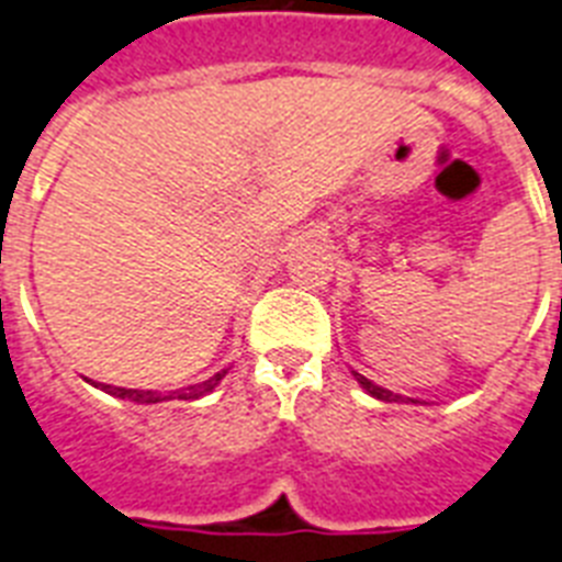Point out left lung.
<instances>
[{
	"instance_id": "obj_1",
	"label": "left lung",
	"mask_w": 562,
	"mask_h": 562,
	"mask_svg": "<svg viewBox=\"0 0 562 562\" xmlns=\"http://www.w3.org/2000/svg\"><path fill=\"white\" fill-rule=\"evenodd\" d=\"M353 376H357V383L362 385V389H366V392L371 394V397H376V401H385V403H397V401H401V394L389 392V389H380V385H374V383H371V380H366V376H362V374H357V371H353Z\"/></svg>"
}]
</instances>
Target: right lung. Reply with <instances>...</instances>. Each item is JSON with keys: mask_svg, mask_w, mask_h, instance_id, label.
Masks as SVG:
<instances>
[{"mask_svg": "<svg viewBox=\"0 0 562 562\" xmlns=\"http://www.w3.org/2000/svg\"><path fill=\"white\" fill-rule=\"evenodd\" d=\"M226 376V371H217L214 376H209V380H203V383L191 385V389H182V392H170V394H159V392H138V389H119V385H101L103 392L106 394H115V397H127V401H136V403H159V401H196V397H203V394H209L214 385L220 383Z\"/></svg>", "mask_w": 562, "mask_h": 562, "instance_id": "right-lung-1", "label": "right lung"}]
</instances>
